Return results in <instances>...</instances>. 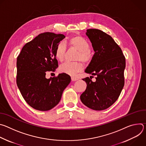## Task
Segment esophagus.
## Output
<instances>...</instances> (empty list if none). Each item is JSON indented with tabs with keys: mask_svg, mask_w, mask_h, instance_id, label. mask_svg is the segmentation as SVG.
Instances as JSON below:
<instances>
[{
	"mask_svg": "<svg viewBox=\"0 0 146 146\" xmlns=\"http://www.w3.org/2000/svg\"><path fill=\"white\" fill-rule=\"evenodd\" d=\"M71 79H72V80L73 81H75L78 80V78H76V77H71Z\"/></svg>",
	"mask_w": 146,
	"mask_h": 146,
	"instance_id": "34e87169",
	"label": "esophagus"
}]
</instances>
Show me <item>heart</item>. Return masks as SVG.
<instances>
[{"mask_svg": "<svg viewBox=\"0 0 146 146\" xmlns=\"http://www.w3.org/2000/svg\"><path fill=\"white\" fill-rule=\"evenodd\" d=\"M68 43L71 47L78 50L77 59H80L84 63L88 64L92 61L94 57L92 51L89 48L90 44L88 41L81 36L76 35L71 37L68 40ZM66 50L65 43L60 41L55 47L54 54L56 58L62 61L64 59ZM84 68V65L80 61L65 62L59 66V71L72 76H75Z\"/></svg>", "mask_w": 146, "mask_h": 146, "instance_id": "heart-1", "label": "heart"}]
</instances>
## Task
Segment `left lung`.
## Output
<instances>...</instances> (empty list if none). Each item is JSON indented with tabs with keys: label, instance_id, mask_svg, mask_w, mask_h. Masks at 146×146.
I'll return each instance as SVG.
<instances>
[{
	"label": "left lung",
	"instance_id": "8db88e82",
	"mask_svg": "<svg viewBox=\"0 0 146 146\" xmlns=\"http://www.w3.org/2000/svg\"><path fill=\"white\" fill-rule=\"evenodd\" d=\"M86 35L92 43L95 54L85 72L96 76V81L91 80L93 76L82 79L87 86L80 99L88 108L103 110L114 103L124 86L125 58L121 48L105 32L89 29Z\"/></svg>",
	"mask_w": 146,
	"mask_h": 146
}]
</instances>
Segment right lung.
<instances>
[{
  "label": "right lung",
  "instance_id": "1",
  "mask_svg": "<svg viewBox=\"0 0 146 146\" xmlns=\"http://www.w3.org/2000/svg\"><path fill=\"white\" fill-rule=\"evenodd\" d=\"M65 37L52 32L40 33L25 44L17 57V86L27 103L36 110L48 111L56 106L71 81L65 73L46 78V72H55L58 67L54 50Z\"/></svg>",
  "mask_w": 146,
  "mask_h": 146
}]
</instances>
